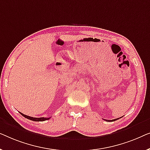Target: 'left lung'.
I'll use <instances>...</instances> for the list:
<instances>
[{
  "label": "left lung",
  "mask_w": 150,
  "mask_h": 150,
  "mask_svg": "<svg viewBox=\"0 0 150 150\" xmlns=\"http://www.w3.org/2000/svg\"><path fill=\"white\" fill-rule=\"evenodd\" d=\"M118 119H119V118H117V119H114V120H106V121H109V122H111V121H112V122H113V121H115V120H118Z\"/></svg>",
  "instance_id": "1"
}]
</instances>
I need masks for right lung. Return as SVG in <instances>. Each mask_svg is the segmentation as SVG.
Returning a JSON list of instances; mask_svg holds the SVG:
<instances>
[{
	"mask_svg": "<svg viewBox=\"0 0 150 150\" xmlns=\"http://www.w3.org/2000/svg\"><path fill=\"white\" fill-rule=\"evenodd\" d=\"M20 114L23 115L24 117L27 118V119L28 120H33V121H35V122H42V121H45V120H49L50 117H30V116H28V115H24L21 112Z\"/></svg>",
	"mask_w": 150,
	"mask_h": 150,
	"instance_id": "right-lung-1",
	"label": "right lung"
}]
</instances>
